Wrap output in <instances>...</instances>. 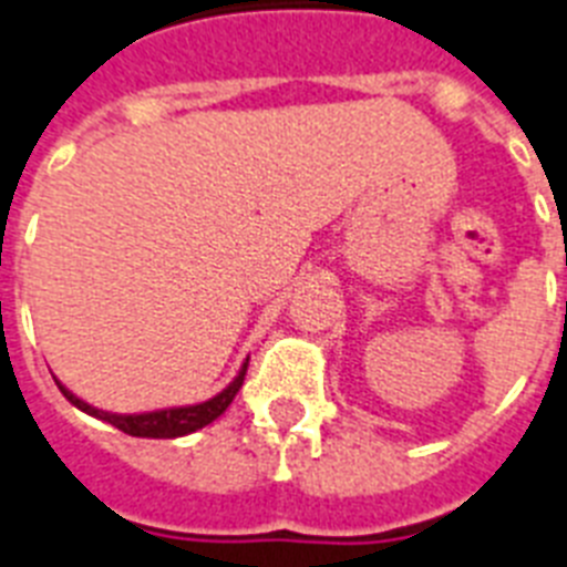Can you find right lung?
<instances>
[{
	"label": "right lung",
	"mask_w": 567,
	"mask_h": 567,
	"mask_svg": "<svg viewBox=\"0 0 567 567\" xmlns=\"http://www.w3.org/2000/svg\"><path fill=\"white\" fill-rule=\"evenodd\" d=\"M247 361H250V358H247ZM244 375H247V363L241 367V372L236 375V381H233V384H229L224 393H218L215 399H209V402L192 404V408H172V411L140 413V416H118V413L99 411V408H92V404L81 402L78 395L69 393L63 384H58V388H60V393L66 395L69 402L75 404V408L86 411L90 416L104 419V422L116 425L118 431H124V434L151 436V440H172V436L192 434V431H197V427H204V425H209V422H215V419L227 411L229 404H233V399H236V393L241 390V384H244Z\"/></svg>",
	"instance_id": "obj_1"
}]
</instances>
